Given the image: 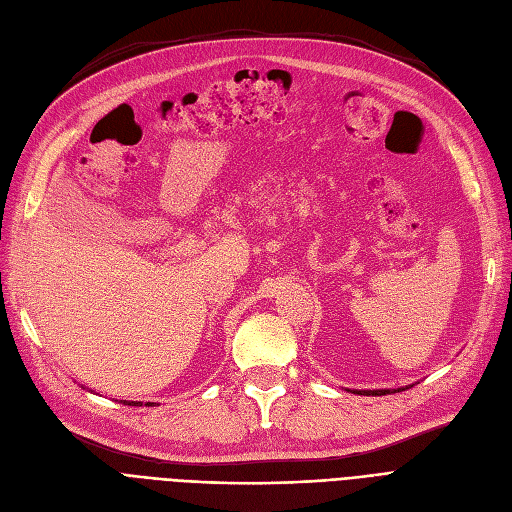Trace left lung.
Listing matches in <instances>:
<instances>
[{"instance_id": "1", "label": "left lung", "mask_w": 512, "mask_h": 512, "mask_svg": "<svg viewBox=\"0 0 512 512\" xmlns=\"http://www.w3.org/2000/svg\"><path fill=\"white\" fill-rule=\"evenodd\" d=\"M408 387H400V389H361V391H353V393H359V395H387V393H395V391H404Z\"/></svg>"}]
</instances>
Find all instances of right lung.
<instances>
[{
    "label": "right lung",
    "instance_id": "add662e5",
    "mask_svg": "<svg viewBox=\"0 0 512 512\" xmlns=\"http://www.w3.org/2000/svg\"><path fill=\"white\" fill-rule=\"evenodd\" d=\"M123 404H129V406H142V402H127V400H121ZM153 402H146V406H151Z\"/></svg>",
    "mask_w": 512,
    "mask_h": 512
}]
</instances>
